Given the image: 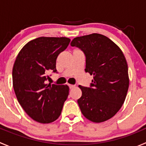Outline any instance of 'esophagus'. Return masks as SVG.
<instances>
[{
  "instance_id": "1",
  "label": "esophagus",
  "mask_w": 146,
  "mask_h": 146,
  "mask_svg": "<svg viewBox=\"0 0 146 146\" xmlns=\"http://www.w3.org/2000/svg\"><path fill=\"white\" fill-rule=\"evenodd\" d=\"M68 87L70 89H72V88H75V85H71V84H68Z\"/></svg>"
}]
</instances>
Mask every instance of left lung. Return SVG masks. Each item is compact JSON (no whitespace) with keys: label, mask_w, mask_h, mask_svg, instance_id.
<instances>
[{"label":"left lung","mask_w":146,"mask_h":146,"mask_svg":"<svg viewBox=\"0 0 146 146\" xmlns=\"http://www.w3.org/2000/svg\"><path fill=\"white\" fill-rule=\"evenodd\" d=\"M83 51L85 72L93 76L89 88L79 85L78 103L84 117L95 123L114 117L126 99L129 85L128 65L120 48L100 34L76 37L70 43Z\"/></svg>","instance_id":"1"}]
</instances>
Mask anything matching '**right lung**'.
<instances>
[{"instance_id":"right-lung-1","label":"right lung","mask_w":146,"mask_h":146,"mask_svg":"<svg viewBox=\"0 0 146 146\" xmlns=\"http://www.w3.org/2000/svg\"><path fill=\"white\" fill-rule=\"evenodd\" d=\"M70 42L66 37L36 38L23 46L15 61L13 85L17 100L28 115L39 123L56 120L69 94L68 85L47 83V74L57 73V57Z\"/></svg>"}]
</instances>
